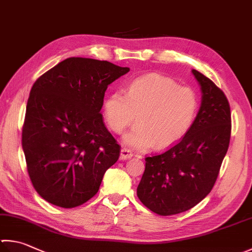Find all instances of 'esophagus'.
<instances>
[{
  "label": "esophagus",
  "mask_w": 252,
  "mask_h": 252,
  "mask_svg": "<svg viewBox=\"0 0 252 252\" xmlns=\"http://www.w3.org/2000/svg\"><path fill=\"white\" fill-rule=\"evenodd\" d=\"M132 157V153L129 149H126V148H123L121 150V159L122 160H126V159H129Z\"/></svg>",
  "instance_id": "1"
}]
</instances>
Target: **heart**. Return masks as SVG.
Segmentation results:
<instances>
[{
  "label": "heart",
  "instance_id": "heart-1",
  "mask_svg": "<svg viewBox=\"0 0 252 252\" xmlns=\"http://www.w3.org/2000/svg\"><path fill=\"white\" fill-rule=\"evenodd\" d=\"M198 98L189 87L158 73L141 75L127 85L126 94L114 91L104 103L108 127L121 134L135 120L137 125L125 134L124 142L136 149H164L187 134L195 120Z\"/></svg>",
  "mask_w": 252,
  "mask_h": 252
}]
</instances>
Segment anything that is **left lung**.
<instances>
[{
	"label": "left lung",
	"mask_w": 252,
	"mask_h": 252,
	"mask_svg": "<svg viewBox=\"0 0 252 252\" xmlns=\"http://www.w3.org/2000/svg\"><path fill=\"white\" fill-rule=\"evenodd\" d=\"M202 90L200 111L189 131L162 154L146 157L137 196L161 216L189 210L212 191L229 147L230 106L224 92L192 70Z\"/></svg>",
	"instance_id": "obj_1"
}]
</instances>
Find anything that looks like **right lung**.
Instances as JSON below:
<instances>
[{
  "mask_svg": "<svg viewBox=\"0 0 252 252\" xmlns=\"http://www.w3.org/2000/svg\"><path fill=\"white\" fill-rule=\"evenodd\" d=\"M129 68L71 57L36 80L27 101L22 146L32 187L56 206L82 205L97 193L121 146L103 122L108 84Z\"/></svg>",
  "mask_w": 252,
  "mask_h": 252,
  "instance_id": "obj_1",
  "label": "right lung"
}]
</instances>
